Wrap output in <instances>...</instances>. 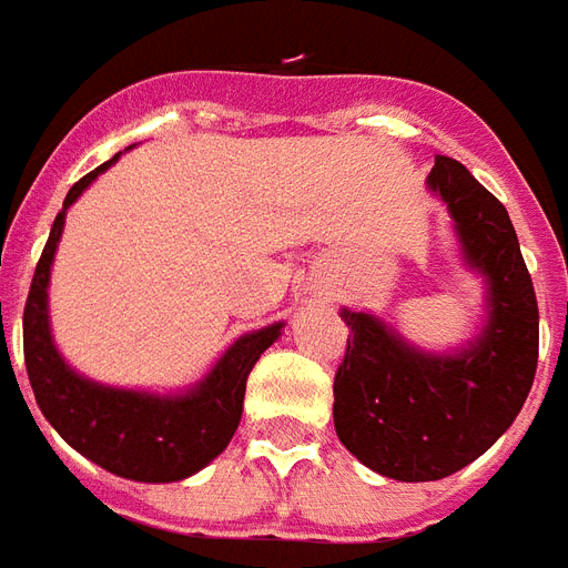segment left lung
Masks as SVG:
<instances>
[{"label": "left lung", "mask_w": 568, "mask_h": 568, "mask_svg": "<svg viewBox=\"0 0 568 568\" xmlns=\"http://www.w3.org/2000/svg\"><path fill=\"white\" fill-rule=\"evenodd\" d=\"M428 190L452 216L464 263L484 278L480 331L455 352H428L375 313L343 307L348 348L334 378L339 443L407 484L478 460L519 416L539 355L537 296L505 205L446 155Z\"/></svg>", "instance_id": "1"}]
</instances>
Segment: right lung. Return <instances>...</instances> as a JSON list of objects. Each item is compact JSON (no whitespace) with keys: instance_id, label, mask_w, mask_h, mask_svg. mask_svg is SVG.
I'll list each match as a JSON object with an SVG mask.
<instances>
[{"instance_id":"add662e5","label":"right lung","mask_w":568,"mask_h":568,"mask_svg":"<svg viewBox=\"0 0 568 568\" xmlns=\"http://www.w3.org/2000/svg\"><path fill=\"white\" fill-rule=\"evenodd\" d=\"M116 161L120 155L75 181L63 199V211L54 216L22 313L26 369L40 413L79 455L120 478L172 484L196 475L225 452L243 416L248 372L281 337L284 322H272L234 339L205 378L179 393L111 387L72 369L54 346L49 325L54 252L61 243L67 211Z\"/></svg>"}]
</instances>
